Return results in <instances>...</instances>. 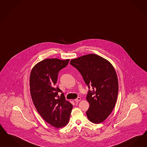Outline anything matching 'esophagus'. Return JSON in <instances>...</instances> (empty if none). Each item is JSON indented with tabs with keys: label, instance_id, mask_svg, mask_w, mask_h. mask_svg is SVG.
Instances as JSON below:
<instances>
[{
	"label": "esophagus",
	"instance_id": "esophagus-1",
	"mask_svg": "<svg viewBox=\"0 0 147 147\" xmlns=\"http://www.w3.org/2000/svg\"><path fill=\"white\" fill-rule=\"evenodd\" d=\"M80 100H81V98H80V97H78V98H76L74 100H75L76 102H79V101H80Z\"/></svg>",
	"mask_w": 147,
	"mask_h": 147
}]
</instances>
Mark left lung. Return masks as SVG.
<instances>
[{
    "label": "left lung",
    "mask_w": 147,
    "mask_h": 147,
    "mask_svg": "<svg viewBox=\"0 0 147 147\" xmlns=\"http://www.w3.org/2000/svg\"><path fill=\"white\" fill-rule=\"evenodd\" d=\"M70 64L82 74L89 90L86 100L90 107L86 112L88 120L94 123L104 121L112 113L117 100L119 84L113 65L95 54L73 59Z\"/></svg>",
    "instance_id": "8db88e82"
}]
</instances>
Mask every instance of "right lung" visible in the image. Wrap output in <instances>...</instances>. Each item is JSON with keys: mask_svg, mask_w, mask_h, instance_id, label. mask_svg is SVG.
I'll list each match as a JSON object with an SVG mask.
<instances>
[{"mask_svg": "<svg viewBox=\"0 0 147 147\" xmlns=\"http://www.w3.org/2000/svg\"><path fill=\"white\" fill-rule=\"evenodd\" d=\"M69 59H45L33 67L30 78V91L33 104L42 119L56 128L63 127L69 120L73 105L65 99L59 88L55 87L59 71Z\"/></svg>", "mask_w": 147, "mask_h": 147, "instance_id": "1", "label": "right lung"}]
</instances>
